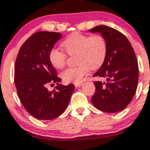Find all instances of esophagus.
Returning a JSON list of instances; mask_svg holds the SVG:
<instances>
[{
    "mask_svg": "<svg viewBox=\"0 0 150 150\" xmlns=\"http://www.w3.org/2000/svg\"><path fill=\"white\" fill-rule=\"evenodd\" d=\"M83 84L82 82H79V83H74V85L76 87H79Z\"/></svg>",
    "mask_w": 150,
    "mask_h": 150,
    "instance_id": "obj_1",
    "label": "esophagus"
}]
</instances>
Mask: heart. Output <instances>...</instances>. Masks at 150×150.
<instances>
[{
	"instance_id": "b5f03b06",
	"label": "heart",
	"mask_w": 150,
	"mask_h": 150,
	"mask_svg": "<svg viewBox=\"0 0 150 150\" xmlns=\"http://www.w3.org/2000/svg\"><path fill=\"white\" fill-rule=\"evenodd\" d=\"M62 46L69 55L76 54L75 67L69 68L61 73L65 82L79 83L89 72L90 69H98L104 64L108 53L105 38L100 35H89L73 32L63 41ZM49 62L55 69H61L66 64L67 55L57 47L48 53Z\"/></svg>"
}]
</instances>
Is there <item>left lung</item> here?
Returning <instances> with one entry per match:
<instances>
[{"label":"left lung","mask_w":150,"mask_h":150,"mask_svg":"<svg viewBox=\"0 0 150 150\" xmlns=\"http://www.w3.org/2000/svg\"><path fill=\"white\" fill-rule=\"evenodd\" d=\"M89 32L101 34L108 44L105 61L93 75L106 81H94L96 90L91 100L103 112H119L127 107L137 91L139 66L135 52L126 37L112 27L100 25Z\"/></svg>","instance_id":"1"}]
</instances>
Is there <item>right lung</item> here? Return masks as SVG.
<instances>
[{
	"label": "right lung",
	"mask_w": 150,
	"mask_h": 150,
	"mask_svg": "<svg viewBox=\"0 0 150 150\" xmlns=\"http://www.w3.org/2000/svg\"><path fill=\"white\" fill-rule=\"evenodd\" d=\"M61 35L44 31L33 34L22 45L15 63L18 98L27 112L39 120H52L61 115L75 89L74 84H58L61 79L49 62V51ZM52 83L58 84L57 90L49 91L47 85Z\"/></svg>",
	"instance_id": "1"
}]
</instances>
